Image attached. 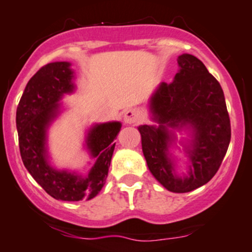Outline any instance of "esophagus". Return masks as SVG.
<instances>
[{
    "label": "esophagus",
    "mask_w": 252,
    "mask_h": 252,
    "mask_svg": "<svg viewBox=\"0 0 252 252\" xmlns=\"http://www.w3.org/2000/svg\"><path fill=\"white\" fill-rule=\"evenodd\" d=\"M123 119H124V122H126V124L136 123V122H139V119H140L139 111L135 110V108H130V110H126V112H124Z\"/></svg>",
    "instance_id": "1"
}]
</instances>
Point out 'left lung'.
I'll use <instances>...</instances> for the list:
<instances>
[{
	"label": "left lung",
	"instance_id": "8db88e82",
	"mask_svg": "<svg viewBox=\"0 0 252 252\" xmlns=\"http://www.w3.org/2000/svg\"><path fill=\"white\" fill-rule=\"evenodd\" d=\"M177 63L174 81L161 82L148 102L155 123L137 129L151 174L164 189L186 193L208 184L217 173L231 141V122L223 91L205 65L186 53L179 55ZM180 131L188 137L177 139ZM177 141L189 160L182 175L176 173L178 160L171 152Z\"/></svg>",
	"mask_w": 252,
	"mask_h": 252
}]
</instances>
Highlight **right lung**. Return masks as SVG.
I'll return each mask as SVG.
<instances>
[{
	"label": "right lung",
	"instance_id": "1",
	"mask_svg": "<svg viewBox=\"0 0 252 252\" xmlns=\"http://www.w3.org/2000/svg\"><path fill=\"white\" fill-rule=\"evenodd\" d=\"M71 63H47L31 77L17 108V130L24 165L37 184L58 200L92 199L104 187L121 122L95 123L87 130L84 148L94 159L88 174L58 169L50 163L48 130L63 112L62 100L76 91Z\"/></svg>",
	"mask_w": 252,
	"mask_h": 252
}]
</instances>
